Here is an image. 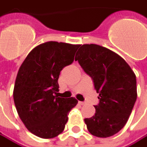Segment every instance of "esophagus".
Segmentation results:
<instances>
[{
  "label": "esophagus",
  "mask_w": 147,
  "mask_h": 147,
  "mask_svg": "<svg viewBox=\"0 0 147 147\" xmlns=\"http://www.w3.org/2000/svg\"><path fill=\"white\" fill-rule=\"evenodd\" d=\"M78 103H79V105H84L86 104V102H82V101H79Z\"/></svg>",
  "instance_id": "34e87169"
}]
</instances>
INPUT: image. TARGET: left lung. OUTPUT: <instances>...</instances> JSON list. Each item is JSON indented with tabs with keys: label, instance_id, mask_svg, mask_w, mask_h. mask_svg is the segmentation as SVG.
<instances>
[{
	"label": "left lung",
	"instance_id": "left-lung-1",
	"mask_svg": "<svg viewBox=\"0 0 147 147\" xmlns=\"http://www.w3.org/2000/svg\"><path fill=\"white\" fill-rule=\"evenodd\" d=\"M75 60L99 93L94 115L85 118L88 131L98 137L113 136L127 123L137 100L135 74L119 55L96 44L81 45Z\"/></svg>",
	"mask_w": 147,
	"mask_h": 147
}]
</instances>
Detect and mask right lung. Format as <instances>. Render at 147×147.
Segmentation results:
<instances>
[{
	"mask_svg": "<svg viewBox=\"0 0 147 147\" xmlns=\"http://www.w3.org/2000/svg\"><path fill=\"white\" fill-rule=\"evenodd\" d=\"M80 45L50 41L34 48L20 66L14 87L17 113L31 133L53 138L65 128L70 110L78 101L60 98L58 78L63 67L71 64Z\"/></svg>",
	"mask_w": 147,
	"mask_h": 147,
	"instance_id": "right-lung-1",
	"label": "right lung"
}]
</instances>
